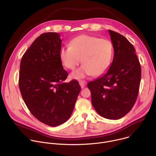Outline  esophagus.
<instances>
[{
  "mask_svg": "<svg viewBox=\"0 0 156 156\" xmlns=\"http://www.w3.org/2000/svg\"><path fill=\"white\" fill-rule=\"evenodd\" d=\"M86 81H84V80H80L79 81V84L81 86V88H83L86 85Z\"/></svg>",
  "mask_w": 156,
  "mask_h": 156,
  "instance_id": "obj_1",
  "label": "esophagus"
}]
</instances>
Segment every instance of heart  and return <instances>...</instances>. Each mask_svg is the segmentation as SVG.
<instances>
[{
    "mask_svg": "<svg viewBox=\"0 0 156 156\" xmlns=\"http://www.w3.org/2000/svg\"><path fill=\"white\" fill-rule=\"evenodd\" d=\"M114 54L112 43L107 39L87 34H81L73 38L69 48H63L60 51L62 63L66 69L74 70L73 78H83L87 76H98L104 73L112 62Z\"/></svg>",
    "mask_w": 156,
    "mask_h": 156,
    "instance_id": "1",
    "label": "heart"
}]
</instances>
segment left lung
Wrapping results in <instances>:
<instances>
[{
	"label": "left lung",
	"instance_id": "8db88e82",
	"mask_svg": "<svg viewBox=\"0 0 156 156\" xmlns=\"http://www.w3.org/2000/svg\"><path fill=\"white\" fill-rule=\"evenodd\" d=\"M114 55L108 71L89 82L92 104L102 117L118 120L126 115L136 101L141 69L135 48L122 34L108 30Z\"/></svg>",
	"mask_w": 156,
	"mask_h": 156
}]
</instances>
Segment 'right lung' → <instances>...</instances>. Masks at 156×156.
Listing matches in <instances>:
<instances>
[{"label": "right lung", "instance_id": "obj_1", "mask_svg": "<svg viewBox=\"0 0 156 156\" xmlns=\"http://www.w3.org/2000/svg\"><path fill=\"white\" fill-rule=\"evenodd\" d=\"M57 33L41 34L22 57L19 87L31 114L51 126L71 116L81 87L76 80L64 83L69 75L60 58L62 48Z\"/></svg>", "mask_w": 156, "mask_h": 156}]
</instances>
